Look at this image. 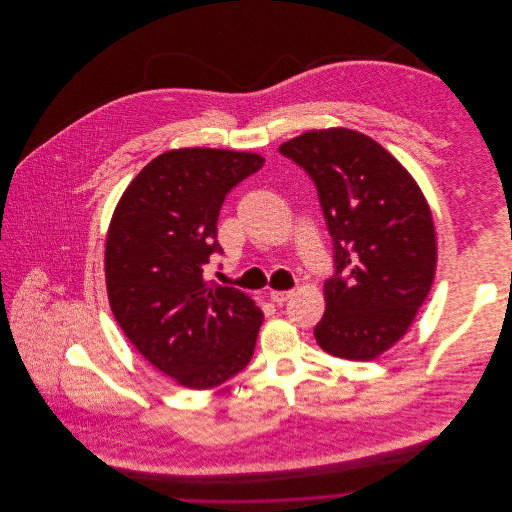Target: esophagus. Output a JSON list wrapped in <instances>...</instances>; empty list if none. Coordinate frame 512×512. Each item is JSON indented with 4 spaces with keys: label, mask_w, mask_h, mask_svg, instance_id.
I'll return each mask as SVG.
<instances>
[{
    "label": "esophagus",
    "mask_w": 512,
    "mask_h": 512,
    "mask_svg": "<svg viewBox=\"0 0 512 512\" xmlns=\"http://www.w3.org/2000/svg\"><path fill=\"white\" fill-rule=\"evenodd\" d=\"M292 295L293 292H276V290H272V292H270V299H272L274 303H284V301H288Z\"/></svg>",
    "instance_id": "obj_1"
}]
</instances>
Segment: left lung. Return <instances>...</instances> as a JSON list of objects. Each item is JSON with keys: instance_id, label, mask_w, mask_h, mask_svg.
I'll return each instance as SVG.
<instances>
[{"instance_id": "8db88e82", "label": "left lung", "mask_w": 512, "mask_h": 512, "mask_svg": "<svg viewBox=\"0 0 512 512\" xmlns=\"http://www.w3.org/2000/svg\"><path fill=\"white\" fill-rule=\"evenodd\" d=\"M280 151L313 179L333 236L335 276L323 286L317 345L339 359L374 361L406 335L432 290L430 205L406 167L361 132L311 130Z\"/></svg>"}]
</instances>
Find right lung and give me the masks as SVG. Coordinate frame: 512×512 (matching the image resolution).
Segmentation results:
<instances>
[{"label": "right lung", "mask_w": 512, "mask_h": 512, "mask_svg": "<svg viewBox=\"0 0 512 512\" xmlns=\"http://www.w3.org/2000/svg\"><path fill=\"white\" fill-rule=\"evenodd\" d=\"M264 165L258 153L169 149L134 177L108 226L110 309L144 359L193 390L215 388L250 363L264 313L246 293L211 284L228 191Z\"/></svg>", "instance_id": "right-lung-1"}]
</instances>
